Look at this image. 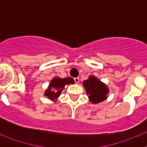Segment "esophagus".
I'll use <instances>...</instances> for the list:
<instances>
[{"label": "esophagus", "mask_w": 147, "mask_h": 147, "mask_svg": "<svg viewBox=\"0 0 147 147\" xmlns=\"http://www.w3.org/2000/svg\"><path fill=\"white\" fill-rule=\"evenodd\" d=\"M74 81H75V82H76V84H78V83L79 82V78H78V77H76V78H74Z\"/></svg>", "instance_id": "obj_1"}]
</instances>
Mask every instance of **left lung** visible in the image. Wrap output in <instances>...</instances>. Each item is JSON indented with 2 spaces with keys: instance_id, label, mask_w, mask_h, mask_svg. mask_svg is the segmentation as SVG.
I'll return each mask as SVG.
<instances>
[{
  "instance_id": "left-lung-1",
  "label": "left lung",
  "mask_w": 147,
  "mask_h": 147,
  "mask_svg": "<svg viewBox=\"0 0 147 147\" xmlns=\"http://www.w3.org/2000/svg\"><path fill=\"white\" fill-rule=\"evenodd\" d=\"M83 85L90 101L93 104L100 103L107 98L108 88L94 76H90L88 79L83 82Z\"/></svg>"
}]
</instances>
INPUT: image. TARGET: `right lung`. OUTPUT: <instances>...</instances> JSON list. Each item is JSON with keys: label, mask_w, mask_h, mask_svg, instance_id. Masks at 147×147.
<instances>
[{"label": "right lung", "mask_w": 147, "mask_h": 147, "mask_svg": "<svg viewBox=\"0 0 147 147\" xmlns=\"http://www.w3.org/2000/svg\"><path fill=\"white\" fill-rule=\"evenodd\" d=\"M73 78H53L51 81V83L49 84L48 89L45 92V95L51 99V100H55L56 98L59 97L62 89H64L65 86L69 84H74Z\"/></svg>", "instance_id": "add662e5"}]
</instances>
